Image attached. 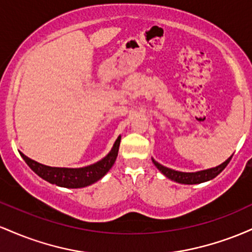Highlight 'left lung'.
I'll return each instance as SVG.
<instances>
[{
    "label": "left lung",
    "instance_id": "1",
    "mask_svg": "<svg viewBox=\"0 0 252 252\" xmlns=\"http://www.w3.org/2000/svg\"><path fill=\"white\" fill-rule=\"evenodd\" d=\"M231 158H228L224 163L219 164L218 167H215V168H210L206 170H200V172L195 173H184V172H178V170H173L170 168H167V167L162 166L158 162H156L155 160H153V162L156 166V168L160 170L162 174H164L167 178L170 179V180L179 182V184H186V185H194V184H200V182L209 181L211 179L216 178L217 175L220 174V173L224 170L225 167L227 166L228 162H230Z\"/></svg>",
    "mask_w": 252,
    "mask_h": 252
}]
</instances>
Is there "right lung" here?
<instances>
[{
	"label": "right lung",
	"instance_id": "add662e5",
	"mask_svg": "<svg viewBox=\"0 0 252 252\" xmlns=\"http://www.w3.org/2000/svg\"><path fill=\"white\" fill-rule=\"evenodd\" d=\"M120 142L121 136H118L111 152L105 158L91 166L83 167V168H58V167L45 166V164L27 158L22 153L20 154L24 158L26 163L31 167V169L35 172L43 180L57 185V186L67 187V189H80V187L89 186V185L98 181L109 172V169L116 161Z\"/></svg>",
	"mask_w": 252,
	"mask_h": 252
}]
</instances>
